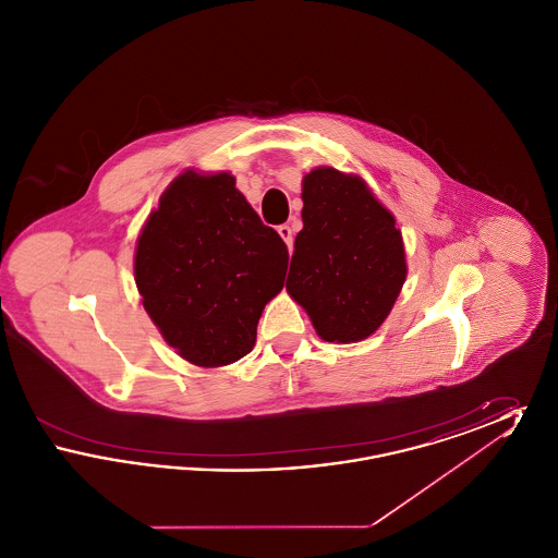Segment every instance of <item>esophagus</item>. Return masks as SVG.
Here are the masks:
<instances>
[{
	"mask_svg": "<svg viewBox=\"0 0 558 558\" xmlns=\"http://www.w3.org/2000/svg\"><path fill=\"white\" fill-rule=\"evenodd\" d=\"M278 234H280V239L287 242V246L292 248V242H294L292 234H294V232H292L291 226H289V223H282V226H278Z\"/></svg>",
	"mask_w": 558,
	"mask_h": 558,
	"instance_id": "esophagus-1",
	"label": "esophagus"
}]
</instances>
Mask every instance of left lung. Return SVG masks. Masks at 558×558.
<instances>
[{
    "label": "left lung",
    "mask_w": 558,
    "mask_h": 558,
    "mask_svg": "<svg viewBox=\"0 0 558 558\" xmlns=\"http://www.w3.org/2000/svg\"><path fill=\"white\" fill-rule=\"evenodd\" d=\"M301 186L303 230L294 239L287 291L319 339L364 341L391 314L405 282L401 230L355 173L316 167Z\"/></svg>",
    "instance_id": "8db88e82"
}]
</instances>
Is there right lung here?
Segmentation results:
<instances>
[{"label": "right lung", "mask_w": 558, "mask_h": 558, "mask_svg": "<svg viewBox=\"0 0 558 558\" xmlns=\"http://www.w3.org/2000/svg\"><path fill=\"white\" fill-rule=\"evenodd\" d=\"M287 244L230 171L186 169L160 194L135 242L133 278L167 345L201 368L239 362L282 291Z\"/></svg>", "instance_id": "obj_1"}]
</instances>
